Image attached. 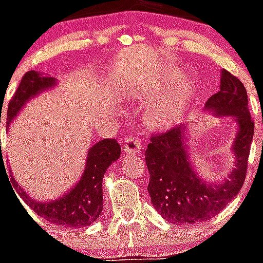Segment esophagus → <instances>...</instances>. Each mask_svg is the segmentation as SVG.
<instances>
[{
    "instance_id": "esophagus-1",
    "label": "esophagus",
    "mask_w": 263,
    "mask_h": 263,
    "mask_svg": "<svg viewBox=\"0 0 263 263\" xmlns=\"http://www.w3.org/2000/svg\"><path fill=\"white\" fill-rule=\"evenodd\" d=\"M142 149V145L134 135H129L127 136V139L124 140L123 142V150L127 154H136V153H140Z\"/></svg>"
}]
</instances>
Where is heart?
I'll list each match as a JSON object with an SVG mask.
<instances>
[{"label": "heart", "mask_w": 263, "mask_h": 263, "mask_svg": "<svg viewBox=\"0 0 263 263\" xmlns=\"http://www.w3.org/2000/svg\"><path fill=\"white\" fill-rule=\"evenodd\" d=\"M190 87L189 86H186V87L182 88V91L180 92V95H178V98L175 99V101L171 104H168V105L163 106L162 109H160L159 111H158V117H171L173 116V114L176 113V111H178L181 109V106L183 105V103H185L186 98L189 96V93H190Z\"/></svg>", "instance_id": "obj_1"}]
</instances>
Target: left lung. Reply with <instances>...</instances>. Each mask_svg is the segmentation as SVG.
I'll use <instances>...</instances> for the list:
<instances>
[{
  "label": "left lung",
  "instance_id": "1",
  "mask_svg": "<svg viewBox=\"0 0 263 263\" xmlns=\"http://www.w3.org/2000/svg\"><path fill=\"white\" fill-rule=\"evenodd\" d=\"M205 110L217 117H234L238 134L233 142L235 168L221 183H210L196 175L186 145V126H177L150 137L145 152L149 170L147 191L157 212L175 225L211 220L240 191L247 175L254 123L248 95L240 80L223 69L220 91L205 103Z\"/></svg>",
  "mask_w": 263,
  "mask_h": 263
}]
</instances>
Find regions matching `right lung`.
<instances>
[{
    "instance_id": "1",
    "label": "right lung",
    "mask_w": 263,
    "mask_h": 263,
    "mask_svg": "<svg viewBox=\"0 0 263 263\" xmlns=\"http://www.w3.org/2000/svg\"><path fill=\"white\" fill-rule=\"evenodd\" d=\"M58 81L46 77L35 70H29L22 78L16 92L12 96L7 109L6 127L9 129L12 119L23 106L38 93L55 87ZM1 142V141H0ZM121 157V145L114 139L100 140L88 150L86 167L80 181L65 195L47 202H38L30 198L14 180L17 193L27 205L48 222L69 228H83L95 222L103 211V178L106 170ZM11 172V171H10ZM11 176V173H10Z\"/></svg>"
}]
</instances>
